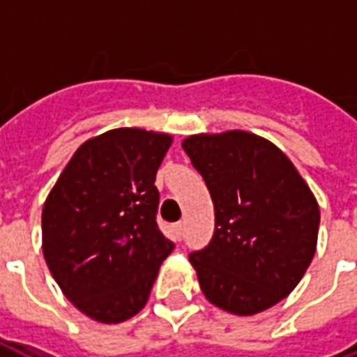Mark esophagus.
I'll return each instance as SVG.
<instances>
[{
    "label": "esophagus",
    "mask_w": 357,
    "mask_h": 357,
    "mask_svg": "<svg viewBox=\"0 0 357 357\" xmlns=\"http://www.w3.org/2000/svg\"><path fill=\"white\" fill-rule=\"evenodd\" d=\"M183 229H185V222H178V224H174V231H176V237H178V239L183 237Z\"/></svg>",
    "instance_id": "34e87169"
}]
</instances>
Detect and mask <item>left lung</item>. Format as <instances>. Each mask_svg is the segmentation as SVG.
I'll list each match as a JSON object with an SVG mask.
<instances>
[{
    "mask_svg": "<svg viewBox=\"0 0 357 357\" xmlns=\"http://www.w3.org/2000/svg\"><path fill=\"white\" fill-rule=\"evenodd\" d=\"M214 202V235L189 255L204 296L229 314L275 306L315 255L319 206L283 151L231 130L183 143Z\"/></svg>",
    "mask_w": 357,
    "mask_h": 357,
    "instance_id": "obj_1",
    "label": "left lung"
}]
</instances>
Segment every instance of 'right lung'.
Instances as JSON below:
<instances>
[{"label": "right lung", "mask_w": 357, "mask_h": 357, "mask_svg": "<svg viewBox=\"0 0 357 357\" xmlns=\"http://www.w3.org/2000/svg\"><path fill=\"white\" fill-rule=\"evenodd\" d=\"M168 133L118 128L78 147L42 212L43 256L82 314L130 319L147 304L160 264L174 250L156 224V170Z\"/></svg>", "instance_id": "obj_1"}]
</instances>
